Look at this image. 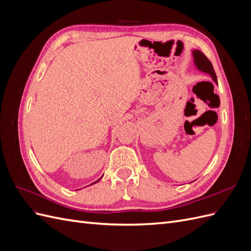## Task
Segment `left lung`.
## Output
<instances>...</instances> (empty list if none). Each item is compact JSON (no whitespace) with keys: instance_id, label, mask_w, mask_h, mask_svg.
I'll use <instances>...</instances> for the list:
<instances>
[{"instance_id":"left-lung-1","label":"left lung","mask_w":251,"mask_h":251,"mask_svg":"<svg viewBox=\"0 0 251 251\" xmlns=\"http://www.w3.org/2000/svg\"><path fill=\"white\" fill-rule=\"evenodd\" d=\"M193 56H194V63L197 67V69H199L200 71L207 73L210 75V77L212 78L216 83L217 82V75L215 73L214 67H212L211 63L209 62V59L204 55V53H202L200 50H193Z\"/></svg>"}]
</instances>
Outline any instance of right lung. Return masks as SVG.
Masks as SVG:
<instances>
[{"label": "right lung", "mask_w": 251, "mask_h": 251, "mask_svg": "<svg viewBox=\"0 0 251 251\" xmlns=\"http://www.w3.org/2000/svg\"><path fill=\"white\" fill-rule=\"evenodd\" d=\"M100 180H97V181H100ZM97 181H96V182H97ZM94 183H95V182H94Z\"/></svg>", "instance_id": "1"}]
</instances>
